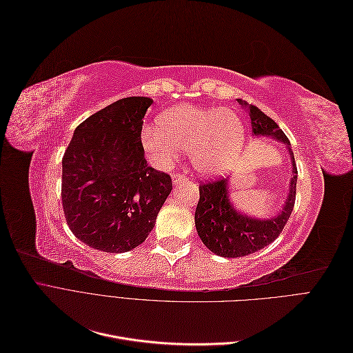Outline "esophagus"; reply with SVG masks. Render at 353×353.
I'll return each instance as SVG.
<instances>
[{
  "label": "esophagus",
  "instance_id": "obj_1",
  "mask_svg": "<svg viewBox=\"0 0 353 353\" xmlns=\"http://www.w3.org/2000/svg\"><path fill=\"white\" fill-rule=\"evenodd\" d=\"M188 179L187 174H174L172 175V181L174 184H179V183H185V181Z\"/></svg>",
  "mask_w": 353,
  "mask_h": 353
}]
</instances>
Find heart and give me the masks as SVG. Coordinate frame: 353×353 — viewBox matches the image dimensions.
<instances>
[{"instance_id":"1","label":"heart","mask_w":353,"mask_h":353,"mask_svg":"<svg viewBox=\"0 0 353 353\" xmlns=\"http://www.w3.org/2000/svg\"><path fill=\"white\" fill-rule=\"evenodd\" d=\"M157 126L141 131V147L159 168L172 165L188 150L191 165L208 176L231 170L243 152L244 130L232 110L179 104L157 116Z\"/></svg>"}]
</instances>
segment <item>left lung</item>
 <instances>
[{"mask_svg":"<svg viewBox=\"0 0 353 353\" xmlns=\"http://www.w3.org/2000/svg\"><path fill=\"white\" fill-rule=\"evenodd\" d=\"M241 108L249 112L253 135H268L285 144L293 163L290 191L283 210L271 219H256L237 212L228 199V178L200 183V199L196 208V228L206 248L222 258H241L258 252L280 236L290 218L294 200L297 168L290 141L270 116L253 104L239 100Z\"/></svg>","mask_w":353,"mask_h":353,"instance_id":"obj_1","label":"left lung"}]
</instances>
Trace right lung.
I'll use <instances>...</instances> for the list:
<instances>
[{
  "instance_id": "add662e5",
  "label": "right lung",
  "mask_w": 353,
  "mask_h": 353,
  "mask_svg": "<svg viewBox=\"0 0 353 353\" xmlns=\"http://www.w3.org/2000/svg\"><path fill=\"white\" fill-rule=\"evenodd\" d=\"M153 103L128 97L91 114L63 156L61 203L74 237L90 248L123 253L153 230L172 179L147 165L143 119Z\"/></svg>"
}]
</instances>
